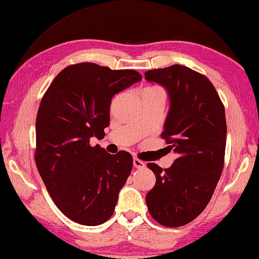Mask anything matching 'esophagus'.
I'll list each match as a JSON object with an SVG mask.
<instances>
[{"instance_id":"1","label":"esophagus","mask_w":259,"mask_h":259,"mask_svg":"<svg viewBox=\"0 0 259 259\" xmlns=\"http://www.w3.org/2000/svg\"><path fill=\"white\" fill-rule=\"evenodd\" d=\"M133 165H134L136 168H143V167H145V163H144L143 161H141L140 159H137V157H134Z\"/></svg>"}]
</instances>
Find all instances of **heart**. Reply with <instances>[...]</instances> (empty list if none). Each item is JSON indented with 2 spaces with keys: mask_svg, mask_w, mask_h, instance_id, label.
I'll list each match as a JSON object with an SVG mask.
<instances>
[{
  "mask_svg": "<svg viewBox=\"0 0 259 259\" xmlns=\"http://www.w3.org/2000/svg\"><path fill=\"white\" fill-rule=\"evenodd\" d=\"M153 89H157L156 87H150V88H146L145 91H153Z\"/></svg>",
  "mask_w": 259,
  "mask_h": 259,
  "instance_id": "b5f03b06",
  "label": "heart"
}]
</instances>
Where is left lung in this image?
Returning <instances> with one entry per match:
<instances>
[{
    "label": "left lung",
    "instance_id": "left-lung-1",
    "mask_svg": "<svg viewBox=\"0 0 259 259\" xmlns=\"http://www.w3.org/2000/svg\"><path fill=\"white\" fill-rule=\"evenodd\" d=\"M147 81L164 87L170 109L161 137L178 157L156 177L145 201L153 219L165 227L191 223L207 207L223 173L227 137L225 107L209 79L186 66L145 72Z\"/></svg>",
    "mask_w": 259,
    "mask_h": 259
}]
</instances>
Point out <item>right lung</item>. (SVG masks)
<instances>
[{"mask_svg": "<svg viewBox=\"0 0 259 259\" xmlns=\"http://www.w3.org/2000/svg\"><path fill=\"white\" fill-rule=\"evenodd\" d=\"M141 79L136 70L76 63L58 73L41 99L35 164L57 207L75 223L98 226L114 213L133 157L92 146L91 137L103 139L113 96Z\"/></svg>", "mask_w": 259, "mask_h": 259, "instance_id": "obj_1", "label": "right lung"}]
</instances>
